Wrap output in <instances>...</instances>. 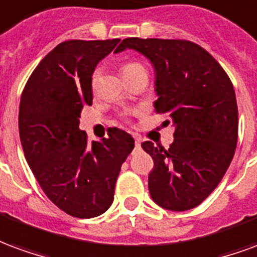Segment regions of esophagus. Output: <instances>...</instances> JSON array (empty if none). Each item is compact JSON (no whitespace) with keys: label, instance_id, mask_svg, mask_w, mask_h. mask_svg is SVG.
<instances>
[{"label":"esophagus","instance_id":"34e87169","mask_svg":"<svg viewBox=\"0 0 257 257\" xmlns=\"http://www.w3.org/2000/svg\"><path fill=\"white\" fill-rule=\"evenodd\" d=\"M140 150V139L139 138H135V149H134V153Z\"/></svg>","mask_w":257,"mask_h":257}]
</instances>
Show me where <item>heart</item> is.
<instances>
[{"label":"heart","mask_w":257,"mask_h":257,"mask_svg":"<svg viewBox=\"0 0 257 257\" xmlns=\"http://www.w3.org/2000/svg\"><path fill=\"white\" fill-rule=\"evenodd\" d=\"M142 70H146L145 66L139 62H126V63L123 64L122 67H121V71H122V75H129V74H134L136 71H142ZM97 75H99V70H95V73L92 74V79H90V85H92V88L95 89L96 86V81H97Z\"/></svg>","instance_id":"heart-1"}]
</instances>
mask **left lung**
I'll return each mask as SVG.
<instances>
[{"label": "left lung", "instance_id": "left-lung-1", "mask_svg": "<svg viewBox=\"0 0 257 257\" xmlns=\"http://www.w3.org/2000/svg\"><path fill=\"white\" fill-rule=\"evenodd\" d=\"M125 49L150 60L156 111L168 115L175 126L168 150L153 142L142 143L154 161L149 175L151 198L164 209H193L217 187L235 153L234 86L212 55L191 41L125 38L115 52Z\"/></svg>", "mask_w": 257, "mask_h": 257}]
</instances>
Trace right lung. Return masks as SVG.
I'll return each mask as SVG.
<instances>
[{
  "instance_id": "add662e5",
  "label": "right lung",
  "mask_w": 257,
  "mask_h": 257,
  "mask_svg": "<svg viewBox=\"0 0 257 257\" xmlns=\"http://www.w3.org/2000/svg\"><path fill=\"white\" fill-rule=\"evenodd\" d=\"M119 40L59 44L26 84L19 107L25 157L44 193L58 208L79 219L104 213L112 204L121 165L135 140L114 128L107 139L88 143L79 129L92 104V74Z\"/></svg>"
}]
</instances>
